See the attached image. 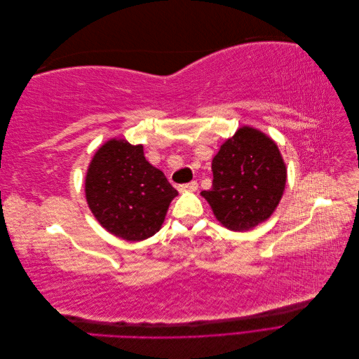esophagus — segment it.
<instances>
[{"instance_id": "esophagus-1", "label": "esophagus", "mask_w": 359, "mask_h": 359, "mask_svg": "<svg viewBox=\"0 0 359 359\" xmlns=\"http://www.w3.org/2000/svg\"><path fill=\"white\" fill-rule=\"evenodd\" d=\"M198 187H199L198 182L191 181L189 184H182V186H180V191H196Z\"/></svg>"}]
</instances>
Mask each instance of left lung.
Listing matches in <instances>:
<instances>
[{
    "instance_id": "8db88e82",
    "label": "left lung",
    "mask_w": 359,
    "mask_h": 359,
    "mask_svg": "<svg viewBox=\"0 0 359 359\" xmlns=\"http://www.w3.org/2000/svg\"><path fill=\"white\" fill-rule=\"evenodd\" d=\"M212 187L201 194L226 229L245 232L266 222L286 187L287 169L277 144L243 126L212 158Z\"/></svg>"
}]
</instances>
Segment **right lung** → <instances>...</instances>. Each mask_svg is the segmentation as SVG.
<instances>
[{
    "label": "right lung",
    "mask_w": 359,
    "mask_h": 359,
    "mask_svg": "<svg viewBox=\"0 0 359 359\" xmlns=\"http://www.w3.org/2000/svg\"><path fill=\"white\" fill-rule=\"evenodd\" d=\"M178 191L144 156L142 145L112 137L95 151L85 175V198L104 229L127 241L160 231Z\"/></svg>",
    "instance_id": "obj_1"
}]
</instances>
